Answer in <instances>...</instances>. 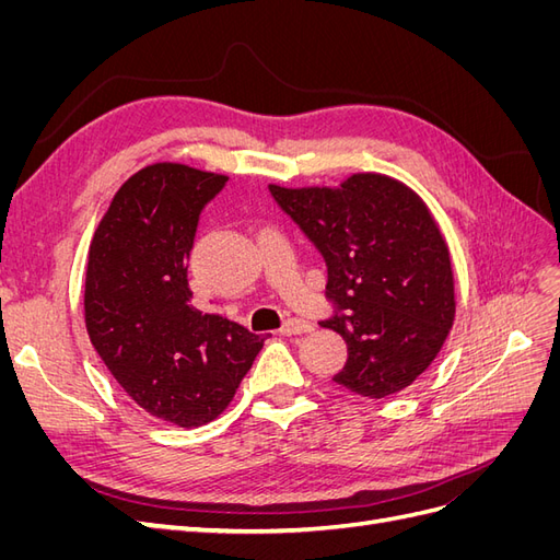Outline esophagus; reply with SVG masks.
Here are the masks:
<instances>
[{"label":"esophagus","mask_w":560,"mask_h":560,"mask_svg":"<svg viewBox=\"0 0 560 560\" xmlns=\"http://www.w3.org/2000/svg\"><path fill=\"white\" fill-rule=\"evenodd\" d=\"M308 331H313L311 322L299 319V317L287 319L284 325H282V329H280V334H284V336H296V334H308Z\"/></svg>","instance_id":"1"}]
</instances>
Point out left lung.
<instances>
[{"label": "left lung", "mask_w": 560, "mask_h": 560, "mask_svg": "<svg viewBox=\"0 0 560 560\" xmlns=\"http://www.w3.org/2000/svg\"><path fill=\"white\" fill-rule=\"evenodd\" d=\"M268 189L322 252L327 294L346 311L322 322L348 346L334 383L366 399L401 393L434 362L455 319L451 252L428 202L383 173Z\"/></svg>", "instance_id": "obj_1"}]
</instances>
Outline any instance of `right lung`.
<instances>
[{
	"instance_id": "right-lung-1",
	"label": "right lung",
	"mask_w": 560,
	"mask_h": 560,
	"mask_svg": "<svg viewBox=\"0 0 560 560\" xmlns=\"http://www.w3.org/2000/svg\"><path fill=\"white\" fill-rule=\"evenodd\" d=\"M226 182L151 163L114 194L89 249L83 317L93 348L140 409L179 428L224 413L266 341L196 308L186 280L200 210Z\"/></svg>"
}]
</instances>
